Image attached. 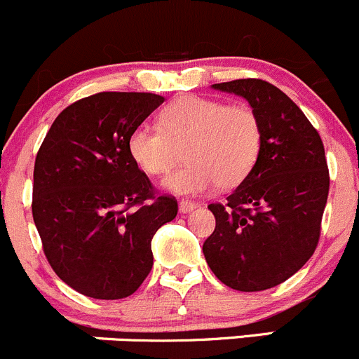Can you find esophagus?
I'll use <instances>...</instances> for the list:
<instances>
[{"mask_svg":"<svg viewBox=\"0 0 359 359\" xmlns=\"http://www.w3.org/2000/svg\"><path fill=\"white\" fill-rule=\"evenodd\" d=\"M197 208V204H195V202H191V201H180V212H190V211H194V209Z\"/></svg>","mask_w":359,"mask_h":359,"instance_id":"esophagus-1","label":"esophagus"}]
</instances>
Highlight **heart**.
<instances>
[{"label":"heart","instance_id":"heart-1","mask_svg":"<svg viewBox=\"0 0 359 359\" xmlns=\"http://www.w3.org/2000/svg\"><path fill=\"white\" fill-rule=\"evenodd\" d=\"M158 123L133 129L127 150L141 171L161 176L175 165L178 148L184 147L187 164L164 180V188L172 194H204L216 183L237 187L260 157L262 123L246 104L183 95L162 109Z\"/></svg>","mask_w":359,"mask_h":359}]
</instances>
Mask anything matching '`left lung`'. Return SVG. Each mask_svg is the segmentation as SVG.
I'll use <instances>...</instances> for the list:
<instances>
[{"mask_svg":"<svg viewBox=\"0 0 359 359\" xmlns=\"http://www.w3.org/2000/svg\"><path fill=\"white\" fill-rule=\"evenodd\" d=\"M212 88L250 102L262 150L225 204L208 205L216 226L202 251L223 285L262 292L299 272L318 246L330 188L325 147L299 106L269 81L244 78Z\"/></svg>","mask_w":359,"mask_h":359,"instance_id":"8db88e82","label":"left lung"}]
</instances>
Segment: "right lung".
Here are the masks:
<instances>
[{"label":"right lung","mask_w":359,"mask_h":359,"mask_svg":"<svg viewBox=\"0 0 359 359\" xmlns=\"http://www.w3.org/2000/svg\"><path fill=\"white\" fill-rule=\"evenodd\" d=\"M162 102L150 92L88 95L59 113L38 150L34 225L50 267L81 295H133L154 265L155 232L178 215L176 198L155 195L127 150Z\"/></svg>","instance_id":"obj_1"}]
</instances>
